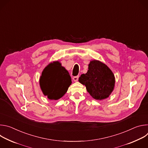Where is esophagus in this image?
<instances>
[{
    "label": "esophagus",
    "instance_id": "34e87169",
    "mask_svg": "<svg viewBox=\"0 0 148 148\" xmlns=\"http://www.w3.org/2000/svg\"><path fill=\"white\" fill-rule=\"evenodd\" d=\"M78 78H79V76H78V75L74 77H73V80H74V81L77 82V81L78 80Z\"/></svg>",
    "mask_w": 148,
    "mask_h": 148
}]
</instances>
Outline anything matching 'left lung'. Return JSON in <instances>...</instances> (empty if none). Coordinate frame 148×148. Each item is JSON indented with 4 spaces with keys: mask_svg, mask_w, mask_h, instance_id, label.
I'll list each match as a JSON object with an SVG mask.
<instances>
[{
    "mask_svg": "<svg viewBox=\"0 0 148 148\" xmlns=\"http://www.w3.org/2000/svg\"><path fill=\"white\" fill-rule=\"evenodd\" d=\"M78 81L97 100L108 98L114 90L115 82L112 71L107 65L96 60L90 61L87 73L81 74Z\"/></svg>",
    "mask_w": 148,
    "mask_h": 148,
    "instance_id": "left-lung-1",
    "label": "left lung"
}]
</instances>
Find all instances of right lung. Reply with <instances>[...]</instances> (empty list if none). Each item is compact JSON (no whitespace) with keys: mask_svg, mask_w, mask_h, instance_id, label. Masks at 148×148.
Here are the masks:
<instances>
[{"mask_svg":"<svg viewBox=\"0 0 148 148\" xmlns=\"http://www.w3.org/2000/svg\"><path fill=\"white\" fill-rule=\"evenodd\" d=\"M71 82L68 71L58 61H54L47 66L40 78V86L43 94L54 100L64 95Z\"/></svg>","mask_w":148,"mask_h":148,"instance_id":"add662e5","label":"right lung"}]
</instances>
